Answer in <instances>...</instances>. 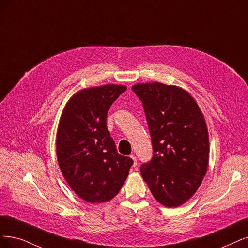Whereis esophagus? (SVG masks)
I'll list each match as a JSON object with an SVG mask.
<instances>
[{
	"label": "esophagus",
	"instance_id": "34e87169",
	"mask_svg": "<svg viewBox=\"0 0 248 248\" xmlns=\"http://www.w3.org/2000/svg\"><path fill=\"white\" fill-rule=\"evenodd\" d=\"M132 159H133V161H134V167H136L137 166V158H136V156L135 155H131L130 156Z\"/></svg>",
	"mask_w": 248,
	"mask_h": 248
}]
</instances>
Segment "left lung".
I'll use <instances>...</instances> for the list:
<instances>
[{
    "instance_id": "obj_1",
    "label": "left lung",
    "mask_w": 248,
    "mask_h": 248,
    "mask_svg": "<svg viewBox=\"0 0 248 248\" xmlns=\"http://www.w3.org/2000/svg\"><path fill=\"white\" fill-rule=\"evenodd\" d=\"M142 101L153 157L141 175L158 202L177 207L194 195L206 175L207 125L196 101L178 86L146 82L132 87Z\"/></svg>"
}]
</instances>
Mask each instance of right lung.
<instances>
[{"label": "right lung", "mask_w": 248, "mask_h": 248, "mask_svg": "<svg viewBox=\"0 0 248 248\" xmlns=\"http://www.w3.org/2000/svg\"><path fill=\"white\" fill-rule=\"evenodd\" d=\"M126 90L123 85L82 89L64 107L56 135L61 172L75 193L91 203L117 195L133 159L121 155L106 126L110 106Z\"/></svg>", "instance_id": "1"}]
</instances>
